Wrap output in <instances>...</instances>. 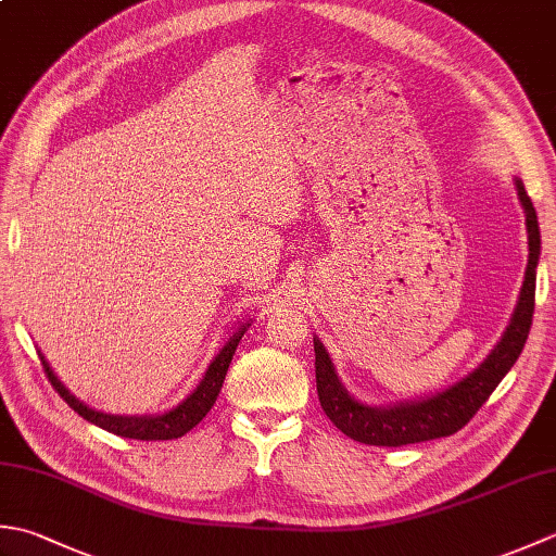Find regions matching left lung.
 <instances>
[{
  "instance_id": "left-lung-1",
  "label": "left lung",
  "mask_w": 556,
  "mask_h": 556,
  "mask_svg": "<svg viewBox=\"0 0 556 556\" xmlns=\"http://www.w3.org/2000/svg\"><path fill=\"white\" fill-rule=\"evenodd\" d=\"M516 193L521 200L526 212V229H528V267L521 293L509 325H506L502 339L497 341L488 358L478 368L460 377L458 382L448 384L440 392L396 401L387 406H370L363 404L341 382L332 356L317 337L315 344V380H317V396H320L323 410L337 428L346 437L363 444L372 446H401L437 440V437H448L458 432L464 425L476 416L478 408L485 404L494 392L504 375L514 368V363L521 356L526 339L533 325L535 311V267L540 260V227L535 207L530 203L523 181L514 176Z\"/></svg>"
}]
</instances>
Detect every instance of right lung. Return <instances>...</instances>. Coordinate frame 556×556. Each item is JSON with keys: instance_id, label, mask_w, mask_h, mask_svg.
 I'll return each mask as SVG.
<instances>
[{"instance_id": "1", "label": "right lung", "mask_w": 556, "mask_h": 556, "mask_svg": "<svg viewBox=\"0 0 556 556\" xmlns=\"http://www.w3.org/2000/svg\"><path fill=\"white\" fill-rule=\"evenodd\" d=\"M248 327H251V323H243L227 339V344H224L217 356L210 361L203 380L198 382V387L191 394H188L184 401H179L176 406H172L169 410L152 413V416H119V413H104L98 408H90L88 404H83L80 399H76L68 392L64 382L54 375V370L50 368V363H47L42 353H40V361L59 396H62L80 418H86L88 422L98 425V428L108 430L112 434L128 437V440H143V442L176 440V437H184L188 430H193L195 425L207 416V410L215 406L219 389L224 384V377H227V370H229V363L236 353V346H239L241 337L248 332Z\"/></svg>"}]
</instances>
